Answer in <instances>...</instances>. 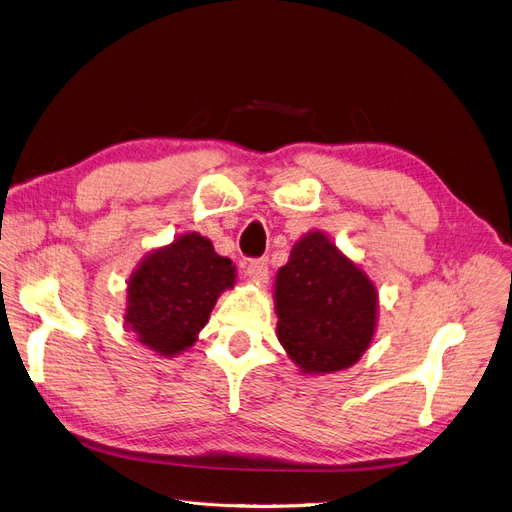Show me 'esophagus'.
<instances>
[{
    "label": "esophagus",
    "mask_w": 512,
    "mask_h": 512,
    "mask_svg": "<svg viewBox=\"0 0 512 512\" xmlns=\"http://www.w3.org/2000/svg\"><path fill=\"white\" fill-rule=\"evenodd\" d=\"M245 273L250 275V280H254L256 284H267V280H269L267 258H256V260H250V262H247Z\"/></svg>",
    "instance_id": "34e87169"
}]
</instances>
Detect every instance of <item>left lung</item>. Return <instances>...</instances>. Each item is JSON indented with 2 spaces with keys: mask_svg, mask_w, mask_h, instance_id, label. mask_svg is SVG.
<instances>
[{
  "mask_svg": "<svg viewBox=\"0 0 512 512\" xmlns=\"http://www.w3.org/2000/svg\"><path fill=\"white\" fill-rule=\"evenodd\" d=\"M277 339L303 374L352 367L378 327V290L322 230L294 243L275 275Z\"/></svg>",
  "mask_w": 512,
  "mask_h": 512,
  "instance_id": "left-lung-1",
  "label": "left lung"
}]
</instances>
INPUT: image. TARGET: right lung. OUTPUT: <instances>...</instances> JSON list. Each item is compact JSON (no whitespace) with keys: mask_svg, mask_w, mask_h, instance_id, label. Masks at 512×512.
<instances>
[{"mask_svg":"<svg viewBox=\"0 0 512 512\" xmlns=\"http://www.w3.org/2000/svg\"><path fill=\"white\" fill-rule=\"evenodd\" d=\"M235 282L232 260L215 252L207 237L185 232L149 252L132 271L123 329L166 359L181 354L194 346L218 297Z\"/></svg>","mask_w":512,"mask_h":512,"instance_id":"right-lung-1","label":"right lung"}]
</instances>
